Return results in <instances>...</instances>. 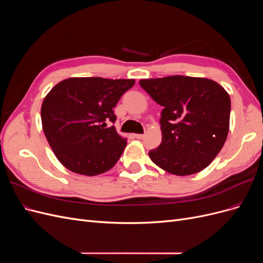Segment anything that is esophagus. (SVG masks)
<instances>
[{
	"instance_id": "obj_1",
	"label": "esophagus",
	"mask_w": 263,
	"mask_h": 263,
	"mask_svg": "<svg viewBox=\"0 0 263 263\" xmlns=\"http://www.w3.org/2000/svg\"><path fill=\"white\" fill-rule=\"evenodd\" d=\"M134 136H135V138H137V139H142V138L145 137V135H142V134H135Z\"/></svg>"
}]
</instances>
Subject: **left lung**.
I'll return each instance as SVG.
<instances>
[{
  "label": "left lung",
  "instance_id": "1",
  "mask_svg": "<svg viewBox=\"0 0 263 263\" xmlns=\"http://www.w3.org/2000/svg\"><path fill=\"white\" fill-rule=\"evenodd\" d=\"M163 107L162 141L149 151L154 163L176 176H190L208 166L224 146L230 98L224 87L206 78L171 76L139 81Z\"/></svg>",
  "mask_w": 263,
  "mask_h": 263
}]
</instances>
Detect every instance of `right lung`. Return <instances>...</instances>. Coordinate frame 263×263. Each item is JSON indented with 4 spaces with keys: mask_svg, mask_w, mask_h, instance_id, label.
<instances>
[{
    "mask_svg": "<svg viewBox=\"0 0 263 263\" xmlns=\"http://www.w3.org/2000/svg\"><path fill=\"white\" fill-rule=\"evenodd\" d=\"M134 84V79L69 78L46 95L43 130L63 166L93 177L116 164L127 141L106 123H115L113 108Z\"/></svg>",
    "mask_w": 263,
    "mask_h": 263,
    "instance_id": "right-lung-1",
    "label": "right lung"
}]
</instances>
